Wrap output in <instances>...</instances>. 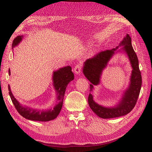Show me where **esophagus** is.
<instances>
[{"mask_svg": "<svg viewBox=\"0 0 152 152\" xmlns=\"http://www.w3.org/2000/svg\"><path fill=\"white\" fill-rule=\"evenodd\" d=\"M82 70V65L81 64H77V65L74 67V72H75L76 74H80Z\"/></svg>", "mask_w": 152, "mask_h": 152, "instance_id": "obj_1", "label": "esophagus"}]
</instances>
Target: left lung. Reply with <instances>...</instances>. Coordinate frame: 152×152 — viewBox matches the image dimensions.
Instances as JSON below:
<instances>
[{"label": "left lung", "instance_id": "left-lung-1", "mask_svg": "<svg viewBox=\"0 0 152 152\" xmlns=\"http://www.w3.org/2000/svg\"><path fill=\"white\" fill-rule=\"evenodd\" d=\"M127 55L133 68L130 78L129 86L124 92L119 103L114 107H104L96 103L93 96L90 93L88 98V104L95 114L102 119H111L128 114L133 110L137 102L141 87V75L139 68V61L132 45V39L129 34L119 44ZM118 47L112 50H107L98 53L93 58L86 60L84 64L83 73L86 78L91 82L90 91H92L94 85L100 83L102 72L106 68L108 61L115 54Z\"/></svg>", "mask_w": 152, "mask_h": 152}]
</instances>
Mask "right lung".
<instances>
[{
    "label": "right lung",
    "mask_w": 152,
    "mask_h": 152,
    "mask_svg": "<svg viewBox=\"0 0 152 152\" xmlns=\"http://www.w3.org/2000/svg\"><path fill=\"white\" fill-rule=\"evenodd\" d=\"M23 36L19 35L15 38L12 42V48H15L21 42ZM9 75L11 74V71L9 70ZM53 83L54 86L57 100L58 103L52 109L49 110H37L31 109L28 107H25L20 104L17 100L15 99L13 94H12L11 88L9 85V95L11 96L12 103L15 105V109L18 113L22 117L31 121H49L53 120L58 117L60 113L63 104V100L66 87L70 81L73 80L74 78V74L72 72L70 66H66L60 68L57 71L53 72Z\"/></svg>",
    "instance_id": "1"
}]
</instances>
